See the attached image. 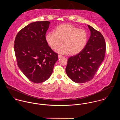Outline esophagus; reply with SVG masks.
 Listing matches in <instances>:
<instances>
[{
  "mask_svg": "<svg viewBox=\"0 0 120 120\" xmlns=\"http://www.w3.org/2000/svg\"><path fill=\"white\" fill-rule=\"evenodd\" d=\"M58 57H59V58H61L63 57V56H62V55H61L59 54V55H58Z\"/></svg>",
  "mask_w": 120,
  "mask_h": 120,
  "instance_id": "obj_1",
  "label": "esophagus"
}]
</instances>
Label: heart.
<instances>
[{"instance_id":"obj_1","label":"heart","mask_w":120,"mask_h":120,"mask_svg":"<svg viewBox=\"0 0 120 120\" xmlns=\"http://www.w3.org/2000/svg\"><path fill=\"white\" fill-rule=\"evenodd\" d=\"M46 41L50 48L56 49L61 43L63 45L56 52L63 54L75 55L82 51L87 42L88 35L83 29H79L70 24L58 26L54 32L46 35Z\"/></svg>"}]
</instances>
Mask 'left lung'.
<instances>
[{"label":"left lung","instance_id":"left-lung-1","mask_svg":"<svg viewBox=\"0 0 120 120\" xmlns=\"http://www.w3.org/2000/svg\"><path fill=\"white\" fill-rule=\"evenodd\" d=\"M90 35L85 48L77 54L71 56L66 71L69 78L77 83L91 80L104 58L106 43L102 34L89 25Z\"/></svg>","mask_w":120,"mask_h":120}]
</instances>
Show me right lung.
<instances>
[{
	"label": "right lung",
	"instance_id": "obj_1",
	"mask_svg": "<svg viewBox=\"0 0 120 120\" xmlns=\"http://www.w3.org/2000/svg\"><path fill=\"white\" fill-rule=\"evenodd\" d=\"M50 22L47 21L30 23L16 35L14 51L17 65L31 82L40 83L51 76L58 59L46 41Z\"/></svg>",
	"mask_w": 120,
	"mask_h": 120
}]
</instances>
